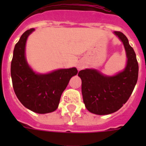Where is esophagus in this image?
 <instances>
[{"instance_id":"1","label":"esophagus","mask_w":146,"mask_h":146,"mask_svg":"<svg viewBox=\"0 0 146 146\" xmlns=\"http://www.w3.org/2000/svg\"><path fill=\"white\" fill-rule=\"evenodd\" d=\"M82 65H80V64H79V65H78V66H77V68L79 69V70H80V69L82 68Z\"/></svg>"}]
</instances>
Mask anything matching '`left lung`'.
Segmentation results:
<instances>
[{"label": "left lung", "instance_id": "left-lung-1", "mask_svg": "<svg viewBox=\"0 0 146 146\" xmlns=\"http://www.w3.org/2000/svg\"><path fill=\"white\" fill-rule=\"evenodd\" d=\"M123 43L127 64L123 72L113 76L102 75L96 70H82L78 73L82 80V94L86 108L91 113L105 115L118 111L128 101L136 86L139 65L136 53L126 35L116 31Z\"/></svg>", "mask_w": 146, "mask_h": 146}]
</instances>
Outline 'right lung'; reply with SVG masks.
<instances>
[{
    "mask_svg": "<svg viewBox=\"0 0 146 146\" xmlns=\"http://www.w3.org/2000/svg\"><path fill=\"white\" fill-rule=\"evenodd\" d=\"M35 29L26 31L15 45L11 61L13 90L19 102L32 111L46 113L54 111L70 78L77 74L76 68L57 70L48 74H37L29 66L25 57L27 38Z\"/></svg>",
    "mask_w": 146,
    "mask_h": 146,
    "instance_id": "obj_1",
    "label": "right lung"
}]
</instances>
